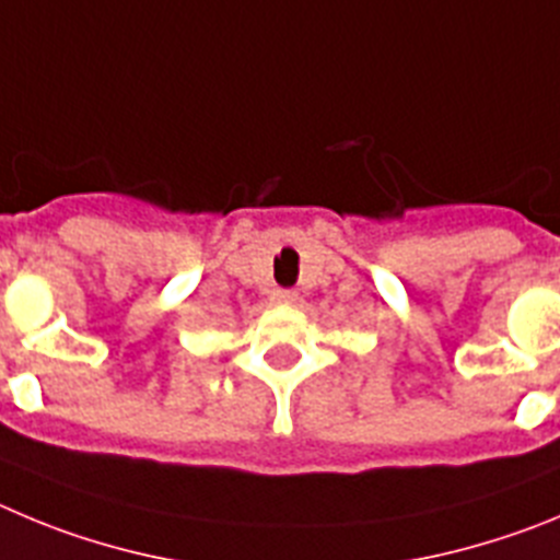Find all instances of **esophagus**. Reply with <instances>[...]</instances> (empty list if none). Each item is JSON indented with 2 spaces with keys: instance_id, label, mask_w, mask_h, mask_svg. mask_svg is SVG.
<instances>
[{
  "instance_id": "esophagus-1",
  "label": "esophagus",
  "mask_w": 560,
  "mask_h": 560,
  "mask_svg": "<svg viewBox=\"0 0 560 560\" xmlns=\"http://www.w3.org/2000/svg\"><path fill=\"white\" fill-rule=\"evenodd\" d=\"M292 301H295L292 290H273V304H292Z\"/></svg>"
}]
</instances>
